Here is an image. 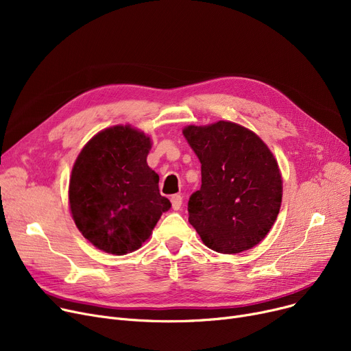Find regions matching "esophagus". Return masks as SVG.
Listing matches in <instances>:
<instances>
[{
  "instance_id": "1",
  "label": "esophagus",
  "mask_w": 351,
  "mask_h": 351,
  "mask_svg": "<svg viewBox=\"0 0 351 351\" xmlns=\"http://www.w3.org/2000/svg\"><path fill=\"white\" fill-rule=\"evenodd\" d=\"M182 200L183 197L180 195H172L171 196V202H172V209L173 210H179L182 206Z\"/></svg>"
}]
</instances>
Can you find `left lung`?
Here are the masks:
<instances>
[{
	"label": "left lung",
	"mask_w": 351,
	"mask_h": 351,
	"mask_svg": "<svg viewBox=\"0 0 351 351\" xmlns=\"http://www.w3.org/2000/svg\"><path fill=\"white\" fill-rule=\"evenodd\" d=\"M202 165V186L188 204L189 223L209 249L233 254L261 243L279 215L278 160L250 129L228 121L183 129Z\"/></svg>",
	"instance_id": "obj_1"
}]
</instances>
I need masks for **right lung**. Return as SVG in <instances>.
I'll use <instances>...</instances> for the list:
<instances>
[{
  "label": "right lung",
  "instance_id": "1",
  "mask_svg": "<svg viewBox=\"0 0 351 351\" xmlns=\"http://www.w3.org/2000/svg\"><path fill=\"white\" fill-rule=\"evenodd\" d=\"M151 139L129 125L106 128L73 163L69 206L85 239L122 256L149 239L171 202L159 193V176L147 166Z\"/></svg>",
  "mask_w": 351,
  "mask_h": 351
}]
</instances>
